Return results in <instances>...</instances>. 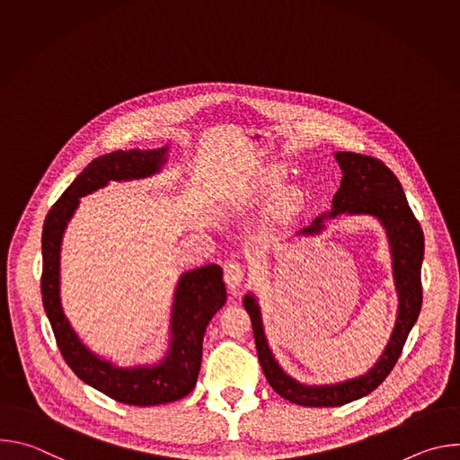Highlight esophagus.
Segmentation results:
<instances>
[{"mask_svg":"<svg viewBox=\"0 0 460 460\" xmlns=\"http://www.w3.org/2000/svg\"><path fill=\"white\" fill-rule=\"evenodd\" d=\"M224 280L227 284V288L234 293L242 288V282H243V266L240 264V261L236 260H231L226 264L224 268Z\"/></svg>","mask_w":460,"mask_h":460,"instance_id":"34e87169","label":"esophagus"}]
</instances>
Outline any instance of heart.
I'll return each instance as SVG.
<instances>
[{"label":"heart","mask_w":460,"mask_h":460,"mask_svg":"<svg viewBox=\"0 0 460 460\" xmlns=\"http://www.w3.org/2000/svg\"><path fill=\"white\" fill-rule=\"evenodd\" d=\"M280 185H282V176L271 172V174H266V176H261V178L258 180L256 189H258L260 194H273V192L279 190ZM302 202H304L302 190H300L298 187H289V189H286V190L279 196L277 211H279L280 217L288 218V217L295 215V213L302 208Z\"/></svg>","instance_id":"heart-1"}]
</instances>
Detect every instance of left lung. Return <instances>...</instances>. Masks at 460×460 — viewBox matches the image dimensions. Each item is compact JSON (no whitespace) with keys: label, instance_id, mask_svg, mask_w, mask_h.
I'll return each mask as SVG.
<instances>
[{"label":"left lung","instance_id":"obj_1","mask_svg":"<svg viewBox=\"0 0 460 460\" xmlns=\"http://www.w3.org/2000/svg\"><path fill=\"white\" fill-rule=\"evenodd\" d=\"M342 180L330 211H323L296 236H318L335 217H371L385 231L391 273L399 305L389 341L376 362L362 375L335 384H304L291 376L277 360L268 337L261 307L252 291L243 295V307L251 316L258 360L271 387L293 404L309 408H335L358 401L376 389L397 364L406 339L422 307L420 270L424 260V233L417 222L399 178L380 160L357 153H335Z\"/></svg>","mask_w":460,"mask_h":460}]
</instances>
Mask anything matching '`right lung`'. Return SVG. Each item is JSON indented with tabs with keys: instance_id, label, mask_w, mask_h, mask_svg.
Returning <instances> with one entry per match:
<instances>
[{
	"instance_id": "add662e5",
	"label": "right lung",
	"mask_w": 460,
	"mask_h": 460,
	"mask_svg": "<svg viewBox=\"0 0 460 460\" xmlns=\"http://www.w3.org/2000/svg\"><path fill=\"white\" fill-rule=\"evenodd\" d=\"M169 146L156 149L112 151L94 158L65 189L49 211L41 233V295L58 348L71 369L103 395L128 406H156L183 399L194 389L202 366V344L211 318L227 300L222 268L208 264L180 275L169 318L164 355L151 364L118 366L93 351L76 333L61 305V242L80 208V199L107 187L147 180L162 172Z\"/></svg>"
}]
</instances>
